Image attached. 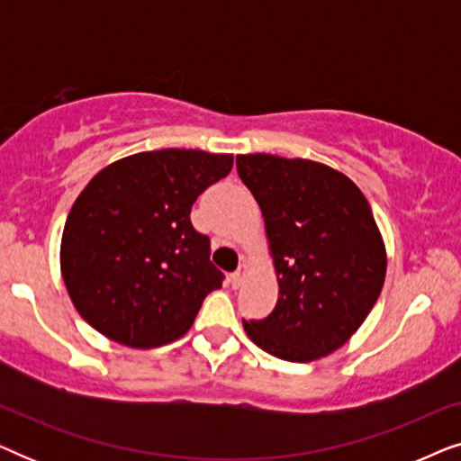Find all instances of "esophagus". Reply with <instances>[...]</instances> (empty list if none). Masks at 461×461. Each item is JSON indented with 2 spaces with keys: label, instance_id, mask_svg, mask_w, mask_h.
<instances>
[{
  "label": "esophagus",
  "instance_id": "esophagus-1",
  "mask_svg": "<svg viewBox=\"0 0 461 461\" xmlns=\"http://www.w3.org/2000/svg\"><path fill=\"white\" fill-rule=\"evenodd\" d=\"M245 275H248V267H245V264H241V267H239L235 273L230 275V283H232V287H239L241 285V283L245 281Z\"/></svg>",
  "mask_w": 461,
  "mask_h": 461
}]
</instances>
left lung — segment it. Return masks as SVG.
I'll return each instance as SVG.
<instances>
[{"mask_svg": "<svg viewBox=\"0 0 461 461\" xmlns=\"http://www.w3.org/2000/svg\"><path fill=\"white\" fill-rule=\"evenodd\" d=\"M237 172L260 205L279 300L243 321L251 342L308 363L348 342L380 298L386 249L371 207L344 174L308 159L239 155Z\"/></svg>", "mask_w": 461, "mask_h": 461, "instance_id": "left-lung-1", "label": "left lung"}]
</instances>
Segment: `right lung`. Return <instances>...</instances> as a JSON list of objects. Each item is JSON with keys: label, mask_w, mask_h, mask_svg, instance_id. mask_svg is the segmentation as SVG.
I'll list each match as a JSON object with an SVG mask.
<instances>
[{"label": "right lung", "mask_w": 461, "mask_h": 461, "mask_svg": "<svg viewBox=\"0 0 461 461\" xmlns=\"http://www.w3.org/2000/svg\"><path fill=\"white\" fill-rule=\"evenodd\" d=\"M232 169V155L163 149L119 159L71 207L60 268L77 312L130 348L180 338L224 275L210 237L191 224L201 193Z\"/></svg>", "instance_id": "1"}]
</instances>
